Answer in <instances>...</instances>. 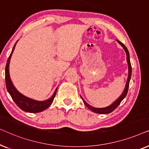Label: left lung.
Wrapping results in <instances>:
<instances>
[{"label": "left lung", "mask_w": 149, "mask_h": 149, "mask_svg": "<svg viewBox=\"0 0 149 149\" xmlns=\"http://www.w3.org/2000/svg\"><path fill=\"white\" fill-rule=\"evenodd\" d=\"M117 42H119V43L121 45L122 47H123V49H125V52H126V55H127V62L128 64V69H129V71H128V72H129V74H128L127 81V83H126L125 89H124L123 92L122 93V94L120 95V97L117 100L114 102L111 105H110L107 107H104V108H94V107H91V106L88 104H87L86 102H85L84 100L83 99V97L81 96V98H82V100H83V102H84V104H85V106H86V107L88 108L89 109H90L91 111H93V113H96L98 114H108V113H111V112H113L114 110H115L116 108H117L118 106L120 104V103H121V101L123 100L124 98H125L126 95H127V93L128 88H129L130 79H131V76H132V66H131V63H130V54H129V52H128L127 47H126L121 42H120L119 40H117Z\"/></svg>", "instance_id": "left-lung-1"}]
</instances>
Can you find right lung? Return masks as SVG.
I'll return each mask as SVG.
<instances>
[{"label":"right lung","instance_id":"1","mask_svg":"<svg viewBox=\"0 0 149 149\" xmlns=\"http://www.w3.org/2000/svg\"><path fill=\"white\" fill-rule=\"evenodd\" d=\"M17 42H15V45H14L12 52L10 54V56L8 58L7 64H6L5 67V83H6V87H7V89L8 92L11 95L13 100L15 102V103L17 105V107L19 108L20 109H22V111L28 112V113H39L44 110L47 109L49 106L52 104L55 96L56 95V91L58 87L55 90L54 94L50 98L45 101H37L32 100L29 97H26L25 95H22V93H20L17 89H15V87L13 86V83H12L11 79H10L9 76V62H10V59H11L12 53L13 52L14 49H15V45L17 43Z\"/></svg>","mask_w":149,"mask_h":149}]
</instances>
